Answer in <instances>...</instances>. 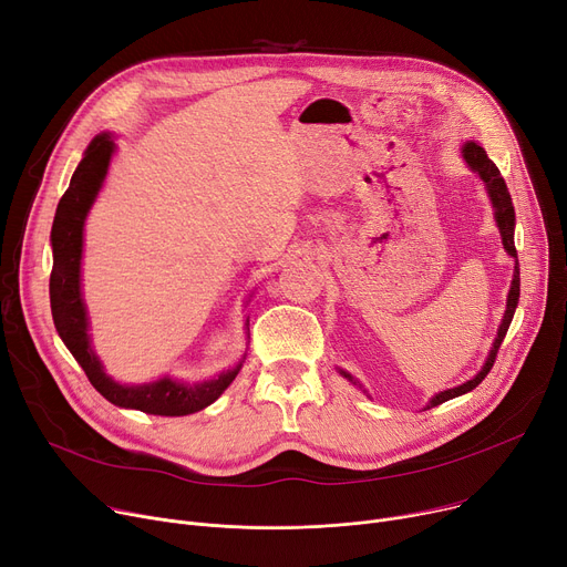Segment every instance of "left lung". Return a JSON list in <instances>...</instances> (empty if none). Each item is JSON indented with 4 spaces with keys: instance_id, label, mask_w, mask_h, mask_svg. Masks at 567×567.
Here are the masks:
<instances>
[{
    "instance_id": "obj_1",
    "label": "left lung",
    "mask_w": 567,
    "mask_h": 567,
    "mask_svg": "<svg viewBox=\"0 0 567 567\" xmlns=\"http://www.w3.org/2000/svg\"><path fill=\"white\" fill-rule=\"evenodd\" d=\"M461 155H463L465 164H467V166L483 179V184H485L487 198H489V203H493V209H495V223H497L499 235H502L504 250H506L511 257H517L515 239H513V235H515V209H513V200H511V194H508V186H506V182H504L499 168L495 166L493 159H487L485 150H483L476 141H465L463 147H461ZM517 300H519V264H517V259H515L513 280H511V289H508V298H506V312H504V319H502V323H499V330H497V337H495V342H493V349H489V353H487V358H485L481 371L474 375V379H470L467 383H463V385H458V388L444 390V392H437L435 396H431V401L426 403L424 410H431V408H435V405H440V403H444V401H449V399H456V396H461V394L472 392V390L485 379L487 371L493 369L495 358H497V351H499V347H502V342H504V337H506V332H508V326H511L513 315H515V308H517ZM337 371L342 373L344 379L351 381L353 385H360L349 371H344V369H337ZM360 390H362V385H360ZM362 392L367 394V390H362Z\"/></svg>"
}]
</instances>
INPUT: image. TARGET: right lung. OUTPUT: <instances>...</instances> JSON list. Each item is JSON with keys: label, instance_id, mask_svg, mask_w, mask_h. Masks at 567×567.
Segmentation results:
<instances>
[{"label": "right lung", "instance_id": "right-lung-1", "mask_svg": "<svg viewBox=\"0 0 567 567\" xmlns=\"http://www.w3.org/2000/svg\"><path fill=\"white\" fill-rule=\"evenodd\" d=\"M116 153L109 132L97 134L74 168L68 192L59 200L54 223H52V255L54 267L50 276V303L52 319L59 337L72 353V358L82 364L91 385L113 405L141 410L147 414H162V417H184L212 405L244 367L246 355L233 367L225 369L209 381L184 383L171 375L157 379L153 383H118L104 371L102 360L95 355L89 332V312L82 296V252H84V225L86 216L100 194L104 177L109 173L111 157ZM248 330V319L244 323ZM250 337V332H248Z\"/></svg>", "mask_w": 567, "mask_h": 567}]
</instances>
